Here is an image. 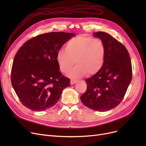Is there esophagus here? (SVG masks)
<instances>
[{
	"instance_id": "34e87169",
	"label": "esophagus",
	"mask_w": 146,
	"mask_h": 146,
	"mask_svg": "<svg viewBox=\"0 0 146 146\" xmlns=\"http://www.w3.org/2000/svg\"><path fill=\"white\" fill-rule=\"evenodd\" d=\"M77 82L76 80H70V85H74V84Z\"/></svg>"
}]
</instances>
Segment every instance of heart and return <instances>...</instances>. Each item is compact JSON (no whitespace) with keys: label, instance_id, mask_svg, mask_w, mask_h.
Wrapping results in <instances>:
<instances>
[{"label":"heart","instance_id":"b5f03b06","mask_svg":"<svg viewBox=\"0 0 146 146\" xmlns=\"http://www.w3.org/2000/svg\"><path fill=\"white\" fill-rule=\"evenodd\" d=\"M106 56L104 42L99 38L79 35L72 38L66 45V50L60 49L57 61L60 70L67 73L74 64L76 66L68 73L72 78L96 74L102 68Z\"/></svg>","mask_w":146,"mask_h":146}]
</instances>
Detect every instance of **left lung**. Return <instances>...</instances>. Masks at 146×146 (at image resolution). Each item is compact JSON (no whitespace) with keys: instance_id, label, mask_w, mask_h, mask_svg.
<instances>
[{"instance_id":"1","label":"left lung","mask_w":146,"mask_h":146,"mask_svg":"<svg viewBox=\"0 0 146 146\" xmlns=\"http://www.w3.org/2000/svg\"><path fill=\"white\" fill-rule=\"evenodd\" d=\"M94 34L105 44V60L101 70L85 80L87 89L80 99L88 108L104 112L114 108L123 99L132 79V66L123 44L106 33Z\"/></svg>"}]
</instances>
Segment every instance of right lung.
<instances>
[{"label":"right lung","instance_id":"right-lung-1","mask_svg":"<svg viewBox=\"0 0 146 146\" xmlns=\"http://www.w3.org/2000/svg\"><path fill=\"white\" fill-rule=\"evenodd\" d=\"M74 34L51 32L25 42L15 56L11 70L12 85L27 108L42 111L54 105L70 79L59 71L58 51Z\"/></svg>","mask_w":146,"mask_h":146}]
</instances>
